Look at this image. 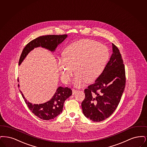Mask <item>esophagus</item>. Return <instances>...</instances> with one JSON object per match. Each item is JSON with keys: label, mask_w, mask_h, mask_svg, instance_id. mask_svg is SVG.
<instances>
[{"label": "esophagus", "mask_w": 147, "mask_h": 147, "mask_svg": "<svg viewBox=\"0 0 147 147\" xmlns=\"http://www.w3.org/2000/svg\"><path fill=\"white\" fill-rule=\"evenodd\" d=\"M72 90V94H74L75 93H76L77 92V90H75L74 88Z\"/></svg>", "instance_id": "1"}]
</instances>
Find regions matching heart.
Instances as JSON below:
<instances>
[{
	"instance_id": "1",
	"label": "heart",
	"mask_w": 147,
	"mask_h": 147,
	"mask_svg": "<svg viewBox=\"0 0 147 147\" xmlns=\"http://www.w3.org/2000/svg\"><path fill=\"white\" fill-rule=\"evenodd\" d=\"M63 54L64 58L59 59L57 62L61 79L64 83H68L75 69L77 72L74 84L77 87H82L86 81L93 82L100 76L109 57L105 45L89 39L69 45Z\"/></svg>"
}]
</instances>
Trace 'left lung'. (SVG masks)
I'll list each match as a JSON object with an SVG mask.
<instances>
[{"label":"left lung","instance_id":"1","mask_svg":"<svg viewBox=\"0 0 147 147\" xmlns=\"http://www.w3.org/2000/svg\"><path fill=\"white\" fill-rule=\"evenodd\" d=\"M113 54L101 75L84 90L81 104L84 115L94 122L105 120L114 113L125 88V69L121 55L112 43Z\"/></svg>","mask_w":147,"mask_h":147}]
</instances>
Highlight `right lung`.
Here are the masks:
<instances>
[{
    "mask_svg": "<svg viewBox=\"0 0 147 147\" xmlns=\"http://www.w3.org/2000/svg\"><path fill=\"white\" fill-rule=\"evenodd\" d=\"M67 34L47 35L34 39L26 45L20 57L19 65L22 63L28 54L34 48L42 47L54 52L58 45L61 44L67 38ZM19 82V80H18ZM19 87V84H18ZM23 98L29 109L40 119L49 120L60 115L63 111L64 103L72 93V90L68 87H59L51 100L42 104H32L26 100L22 92L20 90Z\"/></svg>",
    "mask_w": 147,
    "mask_h": 147,
    "instance_id": "obj_1",
    "label": "right lung"
}]
</instances>
